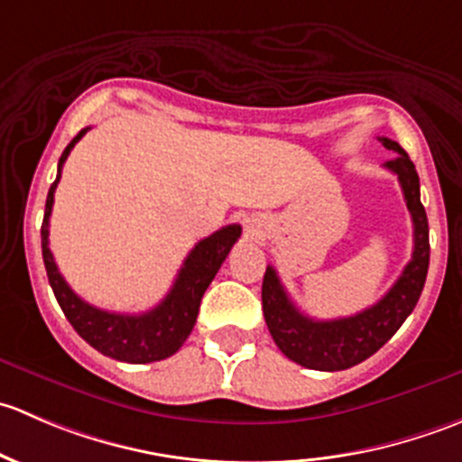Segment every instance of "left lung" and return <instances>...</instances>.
I'll use <instances>...</instances> for the list:
<instances>
[{
    "instance_id": "left-lung-1",
    "label": "left lung",
    "mask_w": 462,
    "mask_h": 462,
    "mask_svg": "<svg viewBox=\"0 0 462 462\" xmlns=\"http://www.w3.org/2000/svg\"><path fill=\"white\" fill-rule=\"evenodd\" d=\"M380 143L398 153L393 161H386L384 167L398 176L413 221L411 261L404 265L402 274L391 286V291L362 313L319 321L300 313L279 282L277 270L273 265L265 268L263 286H261L265 324L279 351L306 369L344 371L365 362L393 337L395 330L416 309L425 288L427 270H430V226L420 203V179L411 158L398 143L391 138H380Z\"/></svg>"
}]
</instances>
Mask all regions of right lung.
I'll list each match as a JSON object with an SVG mask.
<instances>
[{
  "mask_svg": "<svg viewBox=\"0 0 462 462\" xmlns=\"http://www.w3.org/2000/svg\"><path fill=\"white\" fill-rule=\"evenodd\" d=\"M87 132L88 127L82 129L67 144L58 162V179L51 185L49 197H46L44 221H42V257H44L46 277H49L60 309L71 321L73 328L102 356L114 357V360L120 362H132V365L165 360V357L174 356L183 346L188 335L192 333L203 292L208 291L214 274L218 273L232 245L241 236V226H226L214 232V235H209L208 239L199 241L192 253L188 254V259L183 261V265H180L174 286L167 292L165 300L153 306L152 310H147V313H109V310L87 304L64 282L53 259V253L49 248V218L51 209H53L55 188H58L60 176H62V165L69 153H71V149L76 147V143Z\"/></svg>",
  "mask_w": 462,
  "mask_h": 462,
  "instance_id": "right-lung-1",
  "label": "right lung"
}]
</instances>
